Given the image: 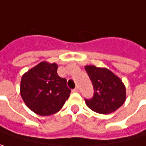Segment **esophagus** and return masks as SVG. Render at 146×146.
I'll list each match as a JSON object with an SVG mask.
<instances>
[{
  "instance_id": "1",
  "label": "esophagus",
  "mask_w": 146,
  "mask_h": 146,
  "mask_svg": "<svg viewBox=\"0 0 146 146\" xmlns=\"http://www.w3.org/2000/svg\"><path fill=\"white\" fill-rule=\"evenodd\" d=\"M78 90H79V88H78V87H76V88L73 89V92H78Z\"/></svg>"
}]
</instances>
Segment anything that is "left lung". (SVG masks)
I'll return each mask as SVG.
<instances>
[{"mask_svg": "<svg viewBox=\"0 0 146 146\" xmlns=\"http://www.w3.org/2000/svg\"><path fill=\"white\" fill-rule=\"evenodd\" d=\"M84 68L94 89V97L85 100L87 106L102 114L116 111L126 100V88L122 80L106 68L86 65Z\"/></svg>", "mask_w": 146, "mask_h": 146, "instance_id": "1", "label": "left lung"}]
</instances>
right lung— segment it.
Returning <instances> with one entry per match:
<instances>
[{
  "label": "right lung",
  "instance_id": "obj_1",
  "mask_svg": "<svg viewBox=\"0 0 146 146\" xmlns=\"http://www.w3.org/2000/svg\"><path fill=\"white\" fill-rule=\"evenodd\" d=\"M58 64L41 62L21 79L20 94L26 105L35 113L47 116L59 111L71 90L66 78L58 75Z\"/></svg>",
  "mask_w": 146,
  "mask_h": 146
}]
</instances>
